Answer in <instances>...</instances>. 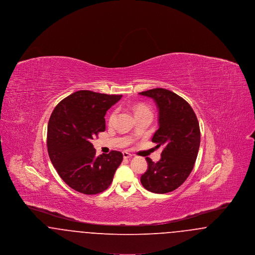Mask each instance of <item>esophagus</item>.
Here are the masks:
<instances>
[{
    "label": "esophagus",
    "instance_id": "esophagus-1",
    "mask_svg": "<svg viewBox=\"0 0 255 255\" xmlns=\"http://www.w3.org/2000/svg\"><path fill=\"white\" fill-rule=\"evenodd\" d=\"M122 154H123V158H129L133 157V155H132V154H130L129 152H126V151H124Z\"/></svg>",
    "mask_w": 255,
    "mask_h": 255
}]
</instances>
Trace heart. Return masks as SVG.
I'll list each match as a JSON object with an SVG mask.
<instances>
[{"label":"heart","instance_id":"b5f03b06","mask_svg":"<svg viewBox=\"0 0 255 255\" xmlns=\"http://www.w3.org/2000/svg\"><path fill=\"white\" fill-rule=\"evenodd\" d=\"M134 110H135V114H136V113H139V112H142V111H149V110L147 109L144 106H142V105L136 106ZM116 115H117V111H114V112L110 115L109 123H112V122H114V120H115V118H116Z\"/></svg>","mask_w":255,"mask_h":255}]
</instances>
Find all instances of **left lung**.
<instances>
[{"label":"left lung","mask_w":255,"mask_h":255,"mask_svg":"<svg viewBox=\"0 0 255 255\" xmlns=\"http://www.w3.org/2000/svg\"><path fill=\"white\" fill-rule=\"evenodd\" d=\"M155 100L158 109V129L152 141L163 146L158 162L146 158L148 169L140 182L150 192L164 194L181 186L194 167L201 133L191 106L175 93L156 88L139 93Z\"/></svg>","instance_id":"8db88e82"}]
</instances>
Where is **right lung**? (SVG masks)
I'll return each instance as SVG.
<instances>
[{
    "label": "right lung",
    "mask_w": 255,
    "mask_h": 255,
    "mask_svg": "<svg viewBox=\"0 0 255 255\" xmlns=\"http://www.w3.org/2000/svg\"><path fill=\"white\" fill-rule=\"evenodd\" d=\"M122 97L78 91L60 101L49 118V158L61 179L77 192H103L122 163V152L111 151L97 157L91 142L105 131L106 112Z\"/></svg>",
    "instance_id": "obj_1"
}]
</instances>
